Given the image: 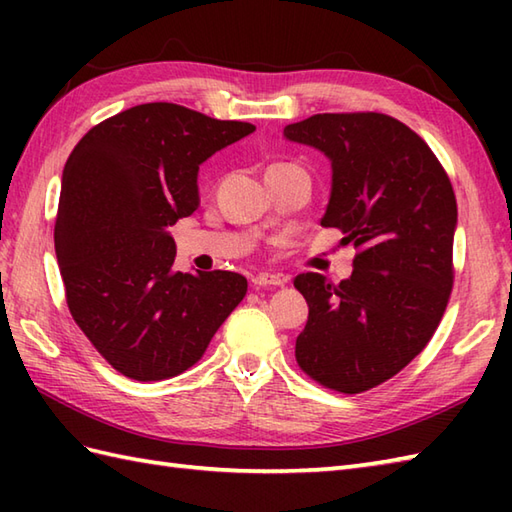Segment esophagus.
Wrapping results in <instances>:
<instances>
[{
	"label": "esophagus",
	"instance_id": "esophagus-1",
	"mask_svg": "<svg viewBox=\"0 0 512 512\" xmlns=\"http://www.w3.org/2000/svg\"><path fill=\"white\" fill-rule=\"evenodd\" d=\"M255 281H259V284H279V279L275 275H264V277H257Z\"/></svg>",
	"mask_w": 512,
	"mask_h": 512
}]
</instances>
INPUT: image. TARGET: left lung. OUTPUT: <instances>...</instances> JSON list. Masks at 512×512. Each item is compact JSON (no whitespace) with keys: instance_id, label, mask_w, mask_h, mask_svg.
Listing matches in <instances>:
<instances>
[{"instance_id":"left-lung-1","label":"left lung","mask_w":512,"mask_h":512,"mask_svg":"<svg viewBox=\"0 0 512 512\" xmlns=\"http://www.w3.org/2000/svg\"><path fill=\"white\" fill-rule=\"evenodd\" d=\"M228 143L224 121L145 103L92 127L63 167L54 250L65 299L96 350L134 380L202 358L246 295V279L176 268L167 228L200 206L198 173Z\"/></svg>"}]
</instances>
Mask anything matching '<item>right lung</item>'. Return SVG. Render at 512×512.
Masks as SVG:
<instances>
[{
  "mask_svg": "<svg viewBox=\"0 0 512 512\" xmlns=\"http://www.w3.org/2000/svg\"><path fill=\"white\" fill-rule=\"evenodd\" d=\"M330 160L321 224L339 228L350 266L312 273L299 367L321 385L361 394L398 374L436 332L453 288L458 206L427 143L385 114H314L284 129Z\"/></svg>",
  "mask_w": 512,
  "mask_h": 512,
  "instance_id": "add662e5",
  "label": "right lung"
}]
</instances>
